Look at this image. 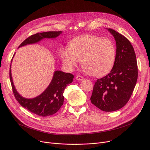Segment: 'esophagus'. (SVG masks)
<instances>
[{
	"label": "esophagus",
	"instance_id": "obj_1",
	"mask_svg": "<svg viewBox=\"0 0 150 150\" xmlns=\"http://www.w3.org/2000/svg\"><path fill=\"white\" fill-rule=\"evenodd\" d=\"M76 79L77 80V81H83L84 79V78L82 76L79 75V76H77L76 77Z\"/></svg>",
	"mask_w": 150,
	"mask_h": 150
}]
</instances>
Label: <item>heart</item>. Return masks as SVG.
Returning <instances> with one entry per match:
<instances>
[{"mask_svg":"<svg viewBox=\"0 0 150 150\" xmlns=\"http://www.w3.org/2000/svg\"><path fill=\"white\" fill-rule=\"evenodd\" d=\"M116 49L108 38L87 35L73 40L69 47H62L60 55L68 69H73L82 60L83 67L94 76H101L112 68Z\"/></svg>","mask_w":150,"mask_h":150,"instance_id":"b5f03b06","label":"heart"}]
</instances>
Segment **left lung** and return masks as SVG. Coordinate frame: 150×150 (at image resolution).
I'll list each match as a JSON object with an SVG mask.
<instances>
[{
  "mask_svg": "<svg viewBox=\"0 0 150 150\" xmlns=\"http://www.w3.org/2000/svg\"><path fill=\"white\" fill-rule=\"evenodd\" d=\"M107 29L116 41L115 62L110 72L95 82L90 100L101 110L113 112L129 101L137 82L138 68L130 41L112 28Z\"/></svg>",
  "mask_w": 150,
  "mask_h": 150,
  "instance_id": "left-lung-1",
  "label": "left lung"
}]
</instances>
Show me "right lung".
I'll return each instance as SVG.
<instances>
[{
	"label": "right lung",
	"mask_w": 150,
	"mask_h": 150,
	"mask_svg": "<svg viewBox=\"0 0 150 150\" xmlns=\"http://www.w3.org/2000/svg\"><path fill=\"white\" fill-rule=\"evenodd\" d=\"M61 33H62V31L37 33L25 39L18 48L27 45L37 43L45 38L54 39ZM12 60L13 59L11 62ZM11 66V64L10 68V79L13 94L17 101L23 108L41 117L52 115L60 109L64 101L63 95L64 90L68 84L73 82L74 76L72 74L64 73L62 71H54L52 81L46 89L39 96L29 99L24 98L16 90L12 79Z\"/></svg>",
	"instance_id": "1"
}]
</instances>
